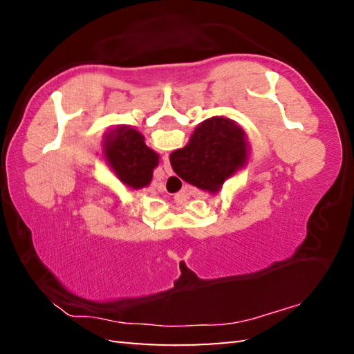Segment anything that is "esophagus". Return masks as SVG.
Masks as SVG:
<instances>
[{
    "mask_svg": "<svg viewBox=\"0 0 354 354\" xmlns=\"http://www.w3.org/2000/svg\"><path fill=\"white\" fill-rule=\"evenodd\" d=\"M162 160H164V170H165V173H167V175H171L173 170H171V165H170V156L169 154H164Z\"/></svg>",
    "mask_w": 354,
    "mask_h": 354,
    "instance_id": "obj_1",
    "label": "esophagus"
}]
</instances>
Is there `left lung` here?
Segmentation results:
<instances>
[{"mask_svg": "<svg viewBox=\"0 0 354 354\" xmlns=\"http://www.w3.org/2000/svg\"><path fill=\"white\" fill-rule=\"evenodd\" d=\"M104 156L118 179L134 189L151 183L159 156L147 147L143 136L133 128L120 127L106 136Z\"/></svg>", "mask_w": 354, "mask_h": 354, "instance_id": "1", "label": "left lung"}]
</instances>
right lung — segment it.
Here are the masks:
<instances>
[{
    "label": "right lung",
    "instance_id": "right-lung-1",
    "mask_svg": "<svg viewBox=\"0 0 354 354\" xmlns=\"http://www.w3.org/2000/svg\"><path fill=\"white\" fill-rule=\"evenodd\" d=\"M247 160L243 131L230 118L212 117L194 131L187 147L170 156L173 170L184 181L217 192Z\"/></svg>",
    "mask_w": 354,
    "mask_h": 354
}]
</instances>
